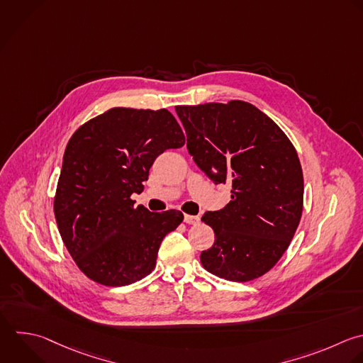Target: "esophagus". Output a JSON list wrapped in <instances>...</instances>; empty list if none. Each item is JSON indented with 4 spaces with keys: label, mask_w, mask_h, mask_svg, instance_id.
<instances>
[{
    "label": "esophagus",
    "mask_w": 363,
    "mask_h": 363,
    "mask_svg": "<svg viewBox=\"0 0 363 363\" xmlns=\"http://www.w3.org/2000/svg\"><path fill=\"white\" fill-rule=\"evenodd\" d=\"M184 223L187 224H199L200 223V217L199 216H190V214H186L184 216Z\"/></svg>",
    "instance_id": "obj_1"
}]
</instances>
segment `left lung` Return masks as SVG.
Here are the masks:
<instances>
[{"label":"left lung","mask_w":363,"mask_h":363,"mask_svg":"<svg viewBox=\"0 0 363 363\" xmlns=\"http://www.w3.org/2000/svg\"><path fill=\"white\" fill-rule=\"evenodd\" d=\"M196 164L231 184V201L208 211L214 244L203 267L247 282L268 272L288 248L302 216L303 176L296 150L279 126L244 101L176 106Z\"/></svg>","instance_id":"left-lung-1"}]
</instances>
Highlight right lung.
Segmentation results:
<instances>
[{"label": "right lung", "instance_id": "1", "mask_svg": "<svg viewBox=\"0 0 363 363\" xmlns=\"http://www.w3.org/2000/svg\"><path fill=\"white\" fill-rule=\"evenodd\" d=\"M184 142L167 109L112 108L72 135L54 213L67 250L89 279L123 286L155 269L160 242L183 213H150L130 196L143 190L155 159Z\"/></svg>", "mask_w": 363, "mask_h": 363}]
</instances>
